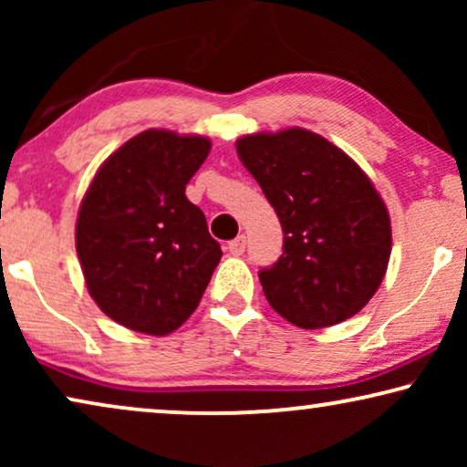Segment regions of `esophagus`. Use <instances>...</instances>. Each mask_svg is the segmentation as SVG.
<instances>
[{
  "mask_svg": "<svg viewBox=\"0 0 467 467\" xmlns=\"http://www.w3.org/2000/svg\"><path fill=\"white\" fill-rule=\"evenodd\" d=\"M246 251V238L244 235H238V238H234L229 242V253L232 254H242Z\"/></svg>",
  "mask_w": 467,
  "mask_h": 467,
  "instance_id": "obj_1",
  "label": "esophagus"
}]
</instances>
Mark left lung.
Segmentation results:
<instances>
[{
  "mask_svg": "<svg viewBox=\"0 0 467 467\" xmlns=\"http://www.w3.org/2000/svg\"><path fill=\"white\" fill-rule=\"evenodd\" d=\"M283 225V254L259 272L267 302L304 329L347 321L385 278L391 221L379 191L336 144L302 127L235 142Z\"/></svg>",
  "mask_w": 467,
  "mask_h": 467,
  "instance_id": "obj_1",
  "label": "left lung"
}]
</instances>
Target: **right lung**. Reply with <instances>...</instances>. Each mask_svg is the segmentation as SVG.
<instances>
[{"label": "right lung", "mask_w": 467, "mask_h": 467, "mask_svg": "<svg viewBox=\"0 0 467 467\" xmlns=\"http://www.w3.org/2000/svg\"><path fill=\"white\" fill-rule=\"evenodd\" d=\"M210 140L149 130L106 159L76 221L87 289L112 321L165 336L200 304L221 261V244L184 189Z\"/></svg>", "instance_id": "obj_1"}]
</instances>
